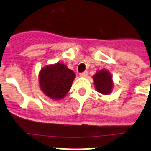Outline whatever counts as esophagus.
Masks as SVG:
<instances>
[{"label": "esophagus", "mask_w": 151, "mask_h": 151, "mask_svg": "<svg viewBox=\"0 0 151 151\" xmlns=\"http://www.w3.org/2000/svg\"><path fill=\"white\" fill-rule=\"evenodd\" d=\"M87 76H88L87 72H84V73H82L79 74V76L82 77V78H85V77H86Z\"/></svg>", "instance_id": "esophagus-1"}]
</instances>
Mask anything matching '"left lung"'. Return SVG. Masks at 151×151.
<instances>
[{
  "label": "left lung",
  "instance_id": "obj_1",
  "mask_svg": "<svg viewBox=\"0 0 151 151\" xmlns=\"http://www.w3.org/2000/svg\"><path fill=\"white\" fill-rule=\"evenodd\" d=\"M94 85L96 91L103 95H108L113 91L114 83L113 81V76L110 72L106 69L98 70L93 76Z\"/></svg>",
  "mask_w": 151,
  "mask_h": 151
}]
</instances>
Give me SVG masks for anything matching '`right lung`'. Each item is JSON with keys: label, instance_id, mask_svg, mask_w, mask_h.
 Returning <instances> with one entry per match:
<instances>
[{"label": "right lung", "instance_id": "1", "mask_svg": "<svg viewBox=\"0 0 151 151\" xmlns=\"http://www.w3.org/2000/svg\"><path fill=\"white\" fill-rule=\"evenodd\" d=\"M76 78L74 72L63 63L47 65L38 74V82L41 91L54 101L66 97Z\"/></svg>", "mask_w": 151, "mask_h": 151}]
</instances>
